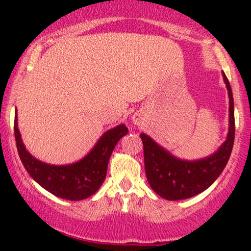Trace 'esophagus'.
<instances>
[{"label":"esophagus","mask_w":251,"mask_h":251,"mask_svg":"<svg viewBox=\"0 0 251 251\" xmlns=\"http://www.w3.org/2000/svg\"><path fill=\"white\" fill-rule=\"evenodd\" d=\"M131 121L136 126H142L144 125V121H145V119L143 118V115L140 114V113H135V114L132 115Z\"/></svg>","instance_id":"1"}]
</instances>
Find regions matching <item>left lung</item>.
I'll return each mask as SVG.
<instances>
[{
    "label": "left lung",
    "mask_w": 251,
    "mask_h": 251,
    "mask_svg": "<svg viewBox=\"0 0 251 251\" xmlns=\"http://www.w3.org/2000/svg\"><path fill=\"white\" fill-rule=\"evenodd\" d=\"M222 75L229 98L228 132L225 142L217 151L202 159H180L149 135L140 133L147 180L152 190L166 200H184L202 193L214 184L227 164L234 143V100L231 85L224 72H222Z\"/></svg>",
    "instance_id": "8db88e82"
}]
</instances>
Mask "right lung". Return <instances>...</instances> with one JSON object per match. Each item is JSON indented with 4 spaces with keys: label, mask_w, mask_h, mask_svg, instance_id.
Returning a JSON list of instances; mask_svg holds the SVG:
<instances>
[{
    "label": "right lung",
    "mask_w": 251,
    "mask_h": 251,
    "mask_svg": "<svg viewBox=\"0 0 251 251\" xmlns=\"http://www.w3.org/2000/svg\"><path fill=\"white\" fill-rule=\"evenodd\" d=\"M128 133L126 125L107 130L87 155L68 164H50L33 156L24 145L15 115V138L19 157L29 176L44 190L71 201L84 200L95 194L104 183L109 157L116 144Z\"/></svg>",
    "instance_id": "right-lung-1"
}]
</instances>
